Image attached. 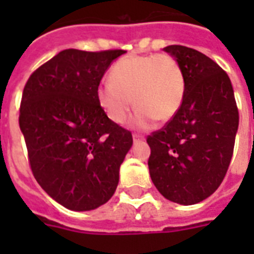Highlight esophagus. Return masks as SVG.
Wrapping results in <instances>:
<instances>
[{
    "mask_svg": "<svg viewBox=\"0 0 254 254\" xmlns=\"http://www.w3.org/2000/svg\"><path fill=\"white\" fill-rule=\"evenodd\" d=\"M133 141H134V143L142 142V141H145V137L139 134H133Z\"/></svg>",
    "mask_w": 254,
    "mask_h": 254,
    "instance_id": "obj_1",
    "label": "esophagus"
}]
</instances>
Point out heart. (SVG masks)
<instances>
[{
    "instance_id": "obj_1",
    "label": "heart",
    "mask_w": 254,
    "mask_h": 254,
    "mask_svg": "<svg viewBox=\"0 0 254 254\" xmlns=\"http://www.w3.org/2000/svg\"><path fill=\"white\" fill-rule=\"evenodd\" d=\"M186 81L181 65L165 54L129 55L111 69V79L97 87V101L115 124L129 117L133 100L137 108L133 124L149 127L155 120L170 121L181 109Z\"/></svg>"
}]
</instances>
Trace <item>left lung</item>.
<instances>
[{
  "mask_svg": "<svg viewBox=\"0 0 254 254\" xmlns=\"http://www.w3.org/2000/svg\"><path fill=\"white\" fill-rule=\"evenodd\" d=\"M179 63L186 81L181 109L150 135V178L163 196L196 204L221 185L232 159L239 127L228 75L204 54L186 46L165 47Z\"/></svg>",
  "mask_w": 254,
  "mask_h": 254,
  "instance_id": "left-lung-1",
  "label": "left lung"
}]
</instances>
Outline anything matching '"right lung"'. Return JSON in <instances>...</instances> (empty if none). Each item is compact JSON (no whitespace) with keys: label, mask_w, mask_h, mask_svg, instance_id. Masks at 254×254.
I'll use <instances>...</instances> for the list:
<instances>
[{"label":"right lung","mask_w":254,"mask_h":254,"mask_svg":"<svg viewBox=\"0 0 254 254\" xmlns=\"http://www.w3.org/2000/svg\"><path fill=\"white\" fill-rule=\"evenodd\" d=\"M124 50H63L35 69L19 109L29 163L42 189L72 211L105 204L119 185L131 133L97 101L104 73Z\"/></svg>","instance_id":"right-lung-1"}]
</instances>
